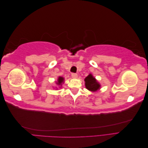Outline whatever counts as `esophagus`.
I'll list each match as a JSON object with an SVG mask.
<instances>
[{
  "label": "esophagus",
  "mask_w": 148,
  "mask_h": 148,
  "mask_svg": "<svg viewBox=\"0 0 148 148\" xmlns=\"http://www.w3.org/2000/svg\"><path fill=\"white\" fill-rule=\"evenodd\" d=\"M71 77H72L73 78H77L78 77V75L77 73H71Z\"/></svg>",
  "instance_id": "1"
}]
</instances>
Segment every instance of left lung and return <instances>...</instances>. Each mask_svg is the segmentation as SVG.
<instances>
[{
  "instance_id": "obj_1",
  "label": "left lung",
  "mask_w": 148,
  "mask_h": 148,
  "mask_svg": "<svg viewBox=\"0 0 148 148\" xmlns=\"http://www.w3.org/2000/svg\"><path fill=\"white\" fill-rule=\"evenodd\" d=\"M85 86L89 91L95 92L101 88L100 84L97 82L96 78L91 74H89L84 79Z\"/></svg>"
}]
</instances>
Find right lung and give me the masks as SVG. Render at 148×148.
<instances>
[{
	"instance_id": "add662e5",
	"label": "right lung",
	"mask_w": 148,
	"mask_h": 148,
	"mask_svg": "<svg viewBox=\"0 0 148 148\" xmlns=\"http://www.w3.org/2000/svg\"><path fill=\"white\" fill-rule=\"evenodd\" d=\"M64 82V78L62 77H59L58 78L57 82H56V84L59 86H62V84Z\"/></svg>"
}]
</instances>
